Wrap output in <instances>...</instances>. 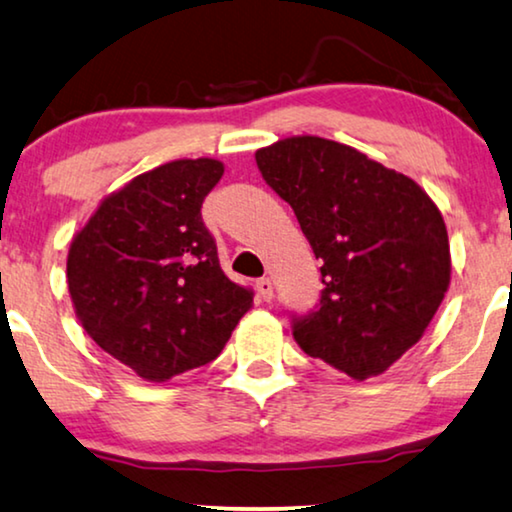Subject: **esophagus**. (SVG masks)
Returning <instances> with one entry per match:
<instances>
[{
    "mask_svg": "<svg viewBox=\"0 0 512 512\" xmlns=\"http://www.w3.org/2000/svg\"><path fill=\"white\" fill-rule=\"evenodd\" d=\"M256 291H258V296H261L265 303H270L272 300V282L268 277H263V279H258L256 282Z\"/></svg>",
    "mask_w": 512,
    "mask_h": 512,
    "instance_id": "34e87169",
    "label": "esophagus"
}]
</instances>
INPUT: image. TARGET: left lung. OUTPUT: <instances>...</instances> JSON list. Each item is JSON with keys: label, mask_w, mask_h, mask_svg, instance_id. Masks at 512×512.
I'll list each match as a JSON object with an SVG mask.
<instances>
[{"label": "left lung", "mask_w": 512, "mask_h": 512, "mask_svg": "<svg viewBox=\"0 0 512 512\" xmlns=\"http://www.w3.org/2000/svg\"><path fill=\"white\" fill-rule=\"evenodd\" d=\"M321 261L319 307L293 319L305 354L354 380L380 375L422 338L450 286L443 214L422 186L324 137L256 151Z\"/></svg>", "instance_id": "left-lung-1"}]
</instances>
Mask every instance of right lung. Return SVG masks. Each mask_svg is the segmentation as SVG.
<instances>
[{
	"label": "right lung",
	"mask_w": 512,
	"mask_h": 512,
	"mask_svg": "<svg viewBox=\"0 0 512 512\" xmlns=\"http://www.w3.org/2000/svg\"><path fill=\"white\" fill-rule=\"evenodd\" d=\"M221 177L214 158L139 174L109 193L69 244L76 317L142 380L167 382L214 361L254 303L223 275L202 223V200Z\"/></svg>",
	"instance_id": "right-lung-1"
}]
</instances>
